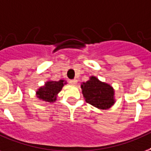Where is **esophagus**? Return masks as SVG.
Here are the masks:
<instances>
[{"label": "esophagus", "mask_w": 151, "mask_h": 151, "mask_svg": "<svg viewBox=\"0 0 151 151\" xmlns=\"http://www.w3.org/2000/svg\"><path fill=\"white\" fill-rule=\"evenodd\" d=\"M69 82H70V84L72 85V86H75V85H77V83H78V81L76 80V79H73V80L70 81Z\"/></svg>", "instance_id": "34e87169"}]
</instances>
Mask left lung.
I'll return each instance as SVG.
<instances>
[{
	"label": "left lung",
	"instance_id": "1",
	"mask_svg": "<svg viewBox=\"0 0 151 151\" xmlns=\"http://www.w3.org/2000/svg\"><path fill=\"white\" fill-rule=\"evenodd\" d=\"M82 94L86 101L100 109H108L115 103L114 90L110 85L101 82L96 77H91L81 84Z\"/></svg>",
	"mask_w": 151,
	"mask_h": 151
}]
</instances>
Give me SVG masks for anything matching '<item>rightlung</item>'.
<instances>
[{
  "mask_svg": "<svg viewBox=\"0 0 151 151\" xmlns=\"http://www.w3.org/2000/svg\"><path fill=\"white\" fill-rule=\"evenodd\" d=\"M66 84L63 80L53 81H49L46 82L44 86L40 87L36 92L37 97L40 100L47 101V102H55L56 101L57 94L62 90L63 86Z\"/></svg>",
  "mask_w": 151,
  "mask_h": 151,
  "instance_id": "add662e5",
  "label": "right lung"
}]
</instances>
